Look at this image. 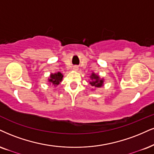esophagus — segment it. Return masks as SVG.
Returning a JSON list of instances; mask_svg holds the SVG:
<instances>
[{
  "label": "esophagus",
  "instance_id": "34e87169",
  "mask_svg": "<svg viewBox=\"0 0 154 154\" xmlns=\"http://www.w3.org/2000/svg\"><path fill=\"white\" fill-rule=\"evenodd\" d=\"M73 70L74 71H77L78 70H79V67H78L77 66H74L73 67Z\"/></svg>",
  "mask_w": 154,
  "mask_h": 154
}]
</instances>
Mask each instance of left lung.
I'll return each mask as SVG.
<instances>
[{"instance_id":"obj_1","label":"left lung","mask_w":154,"mask_h":154,"mask_svg":"<svg viewBox=\"0 0 154 154\" xmlns=\"http://www.w3.org/2000/svg\"><path fill=\"white\" fill-rule=\"evenodd\" d=\"M90 78L91 79V81H90V84L92 86L96 87V88H100L101 86H103L104 80L103 79H100L99 75H98L97 74L93 73Z\"/></svg>"}]
</instances>
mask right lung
I'll return each mask as SVG.
<instances>
[{
  "label": "right lung",
  "instance_id": "add662e5",
  "mask_svg": "<svg viewBox=\"0 0 154 154\" xmlns=\"http://www.w3.org/2000/svg\"><path fill=\"white\" fill-rule=\"evenodd\" d=\"M63 77V75L61 73H60V72L51 73L50 77L48 78V82H50V83H52L55 86H58L62 81Z\"/></svg>",
  "mask_w": 154,
  "mask_h": 154
}]
</instances>
